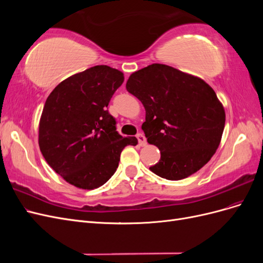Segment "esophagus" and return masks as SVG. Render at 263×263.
<instances>
[{
	"label": "esophagus",
	"instance_id": "esophagus-1",
	"mask_svg": "<svg viewBox=\"0 0 263 263\" xmlns=\"http://www.w3.org/2000/svg\"><path fill=\"white\" fill-rule=\"evenodd\" d=\"M137 139H138V142H139V146L144 147L147 145V141H146V137L144 136L142 134H138L137 135Z\"/></svg>",
	"mask_w": 263,
	"mask_h": 263
}]
</instances>
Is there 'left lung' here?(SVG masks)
Segmentation results:
<instances>
[{"label": "left lung", "mask_w": 263, "mask_h": 263, "mask_svg": "<svg viewBox=\"0 0 263 263\" xmlns=\"http://www.w3.org/2000/svg\"><path fill=\"white\" fill-rule=\"evenodd\" d=\"M126 89L145 107L141 128L160 150L150 166L166 180H182L200 170L216 153L225 127V109L201 78L153 63L130 74Z\"/></svg>", "instance_id": "8db88e82"}]
</instances>
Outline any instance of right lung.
<instances>
[{"instance_id":"add662e5","label":"right lung","mask_w":263,"mask_h":263,"mask_svg":"<svg viewBox=\"0 0 263 263\" xmlns=\"http://www.w3.org/2000/svg\"><path fill=\"white\" fill-rule=\"evenodd\" d=\"M124 82V73L95 66L67 78L47 98L39 121L42 154L60 177L79 189L94 190L115 173L126 146L136 137L116 132L107 105Z\"/></svg>"}]
</instances>
